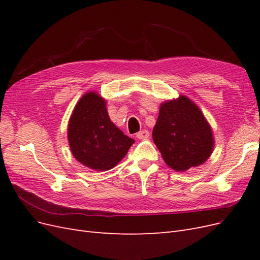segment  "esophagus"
<instances>
[{"mask_svg": "<svg viewBox=\"0 0 260 260\" xmlns=\"http://www.w3.org/2000/svg\"><path fill=\"white\" fill-rule=\"evenodd\" d=\"M149 137V132L147 130H142L137 133V138L140 140H146Z\"/></svg>", "mask_w": 260, "mask_h": 260, "instance_id": "obj_1", "label": "esophagus"}]
</instances>
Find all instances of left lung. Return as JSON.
Wrapping results in <instances>:
<instances>
[{
  "label": "left lung",
  "mask_w": 260,
  "mask_h": 260,
  "mask_svg": "<svg viewBox=\"0 0 260 260\" xmlns=\"http://www.w3.org/2000/svg\"><path fill=\"white\" fill-rule=\"evenodd\" d=\"M153 141L165 162L182 172L205 162L215 143L206 118L185 95L160 104Z\"/></svg>",
  "instance_id": "left-lung-1"
}]
</instances>
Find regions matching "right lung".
I'll return each instance as SVG.
<instances>
[{
  "mask_svg": "<svg viewBox=\"0 0 260 260\" xmlns=\"http://www.w3.org/2000/svg\"><path fill=\"white\" fill-rule=\"evenodd\" d=\"M67 137L75 158L98 171L114 168L135 143L109 119L106 101L96 92L85 93L75 106Z\"/></svg>",
  "mask_w": 260,
  "mask_h": 260,
  "instance_id": "add662e5",
  "label": "right lung"
}]
</instances>
